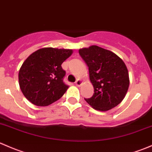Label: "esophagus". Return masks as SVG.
Returning a JSON list of instances; mask_svg holds the SVG:
<instances>
[{
    "mask_svg": "<svg viewBox=\"0 0 152 152\" xmlns=\"http://www.w3.org/2000/svg\"><path fill=\"white\" fill-rule=\"evenodd\" d=\"M81 84H82V81H81V79H77L76 82H75V84H76L77 87H79V86H81Z\"/></svg>",
    "mask_w": 152,
    "mask_h": 152,
    "instance_id": "obj_1",
    "label": "esophagus"
}]
</instances>
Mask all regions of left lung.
I'll return each instance as SVG.
<instances>
[{
    "instance_id": "1",
    "label": "left lung",
    "mask_w": 152,
    "mask_h": 152,
    "mask_svg": "<svg viewBox=\"0 0 152 152\" xmlns=\"http://www.w3.org/2000/svg\"><path fill=\"white\" fill-rule=\"evenodd\" d=\"M89 67L94 94L85 99L97 111H106L122 101L128 90L130 79L124 61L109 50L93 45L79 50Z\"/></svg>"
}]
</instances>
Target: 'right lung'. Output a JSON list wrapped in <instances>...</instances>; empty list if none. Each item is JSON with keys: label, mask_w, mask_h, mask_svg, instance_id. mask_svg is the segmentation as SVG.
<instances>
[{"label": "right lung", "mask_w": 152, "mask_h": 152, "mask_svg": "<svg viewBox=\"0 0 152 152\" xmlns=\"http://www.w3.org/2000/svg\"><path fill=\"white\" fill-rule=\"evenodd\" d=\"M73 53L72 49L42 48L32 53L19 71V84L24 96L33 104L47 106L66 92L65 71L62 63Z\"/></svg>", "instance_id": "obj_1"}]
</instances>
